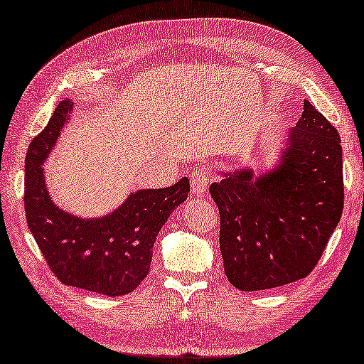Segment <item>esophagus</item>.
Masks as SVG:
<instances>
[{
	"label": "esophagus",
	"instance_id": "obj_1",
	"mask_svg": "<svg viewBox=\"0 0 364 364\" xmlns=\"http://www.w3.org/2000/svg\"><path fill=\"white\" fill-rule=\"evenodd\" d=\"M210 174L203 169H200L197 172H193L192 178H190V183H192V192L195 197H201L206 192V187L210 183Z\"/></svg>",
	"mask_w": 364,
	"mask_h": 364
}]
</instances>
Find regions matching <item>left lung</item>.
Returning <instances> with one entry per match:
<instances>
[{
    "label": "left lung",
    "instance_id": "1",
    "mask_svg": "<svg viewBox=\"0 0 364 364\" xmlns=\"http://www.w3.org/2000/svg\"><path fill=\"white\" fill-rule=\"evenodd\" d=\"M335 127L309 100L277 167L223 172L210 193L220 210V249L240 291L293 283L317 265L343 211V161Z\"/></svg>",
    "mask_w": 364,
    "mask_h": 364
}]
</instances>
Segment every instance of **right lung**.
Wrapping results in <instances>:
<instances>
[{
    "mask_svg": "<svg viewBox=\"0 0 364 364\" xmlns=\"http://www.w3.org/2000/svg\"><path fill=\"white\" fill-rule=\"evenodd\" d=\"M71 110V100H61L27 149V225L61 283L105 296H124L146 278L156 237L172 211L187 200L190 183L182 177L172 187L138 190L115 211L91 220L60 210L48 195L42 166Z\"/></svg>",
    "mask_w": 364,
    "mask_h": 364,
    "instance_id": "right-lung-1",
    "label": "right lung"
}]
</instances>
